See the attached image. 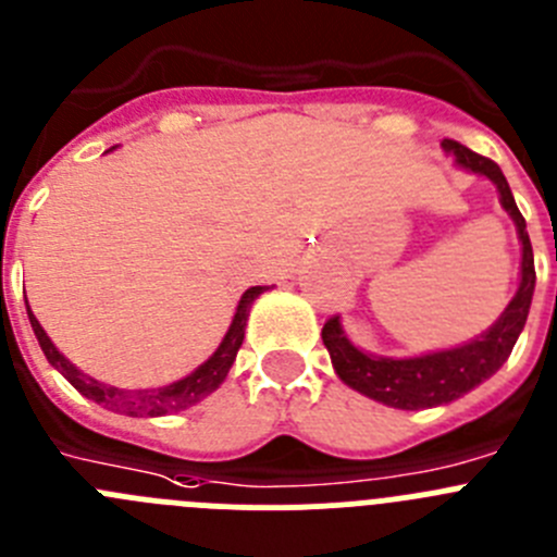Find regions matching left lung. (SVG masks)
<instances>
[{
    "mask_svg": "<svg viewBox=\"0 0 557 557\" xmlns=\"http://www.w3.org/2000/svg\"><path fill=\"white\" fill-rule=\"evenodd\" d=\"M442 149L456 160L458 168L478 173L497 187L499 203L517 226L519 243H522L519 287L511 304L503 309V314L475 339L456 345V348L431 350V354L420 356L397 359V356L367 354L348 339L339 318H331L323 325V345L329 348L331 364H334V372L339 375L342 384H348L350 389L361 392L370 400L384 403L389 408H403V411L445 406V403L458 400L469 389H475L483 381L492 379L494 372L508 361L524 323H528L535 289L533 245H530L524 218L513 201V193L499 165L475 154V151H469L467 146L456 140H442Z\"/></svg>",
    "mask_w": 557,
    "mask_h": 557,
    "instance_id": "1",
    "label": "left lung"
}]
</instances>
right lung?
I'll return each mask as SVG.
<instances>
[{
    "label": "right lung",
    "instance_id": "1",
    "mask_svg": "<svg viewBox=\"0 0 557 557\" xmlns=\"http://www.w3.org/2000/svg\"><path fill=\"white\" fill-rule=\"evenodd\" d=\"M264 293V287H251L245 289L243 298L237 304V312H234L232 325L223 334L221 345L215 348V354L209 356L203 364H198L190 375L173 381L168 386H157V389H119V386L101 384V381L90 379L79 367L71 364L58 348L54 342L46 336L44 325L38 323V318L33 314L27 304L29 325L35 331V339H38L40 350H44L46 361L54 367V370L74 386L79 395H85L88 400L99 403V406L110 408V411H119L126 417H162L171 414V411H185V408L196 406L198 400H203L207 395L218 389V386L226 381L228 370H232L234 359H237V350L245 339V325H248V312H251V304Z\"/></svg>",
    "mask_w": 557,
    "mask_h": 557
}]
</instances>
